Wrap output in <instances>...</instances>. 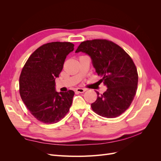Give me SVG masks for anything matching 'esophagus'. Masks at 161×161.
<instances>
[{"label":"esophagus","instance_id":"1","mask_svg":"<svg viewBox=\"0 0 161 161\" xmlns=\"http://www.w3.org/2000/svg\"><path fill=\"white\" fill-rule=\"evenodd\" d=\"M86 91V89H80V88H77L76 89V92H79V93H82V92H84Z\"/></svg>","mask_w":161,"mask_h":161}]
</instances>
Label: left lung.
<instances>
[{
    "mask_svg": "<svg viewBox=\"0 0 161 161\" xmlns=\"http://www.w3.org/2000/svg\"><path fill=\"white\" fill-rule=\"evenodd\" d=\"M91 56L92 64L108 89L91 104L97 114L107 118L118 117L127 110L137 91L138 75L128 53L114 42L95 39L80 43L75 52Z\"/></svg>",
    "mask_w": 161,
    "mask_h": 161,
    "instance_id": "1",
    "label": "left lung"
}]
</instances>
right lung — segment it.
Wrapping results in <instances>:
<instances>
[{
  "mask_svg": "<svg viewBox=\"0 0 161 161\" xmlns=\"http://www.w3.org/2000/svg\"><path fill=\"white\" fill-rule=\"evenodd\" d=\"M74 46L70 42L45 43L31 53L21 70V99L31 115L44 124L57 123L70 110L75 92H56L55 79Z\"/></svg>",
  "mask_w": 161,
  "mask_h": 161,
  "instance_id": "add662e5",
  "label": "right lung"
}]
</instances>
